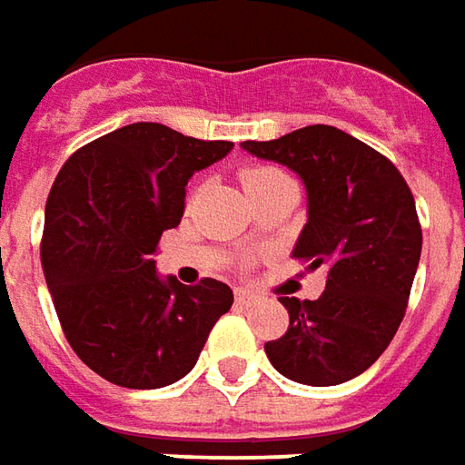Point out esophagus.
Wrapping results in <instances>:
<instances>
[{
  "label": "esophagus",
  "mask_w": 465,
  "mask_h": 465,
  "mask_svg": "<svg viewBox=\"0 0 465 465\" xmlns=\"http://www.w3.org/2000/svg\"><path fill=\"white\" fill-rule=\"evenodd\" d=\"M236 302L242 305V308H252V305H257L259 295L257 292H252V290H236Z\"/></svg>",
  "instance_id": "obj_1"
}]
</instances>
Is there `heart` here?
<instances>
[{
	"instance_id": "obj_1",
	"label": "heart",
	"mask_w": 465,
	"mask_h": 465,
	"mask_svg": "<svg viewBox=\"0 0 465 465\" xmlns=\"http://www.w3.org/2000/svg\"><path fill=\"white\" fill-rule=\"evenodd\" d=\"M274 175H280V170H272V167H252V170L242 173V185H244V191H249V188H254V185L274 178Z\"/></svg>"
}]
</instances>
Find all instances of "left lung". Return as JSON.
<instances>
[{
  "mask_svg": "<svg viewBox=\"0 0 465 465\" xmlns=\"http://www.w3.org/2000/svg\"><path fill=\"white\" fill-rule=\"evenodd\" d=\"M242 147L302 180L308 221L292 257L325 267L321 298H280L290 328L264 343L267 359L298 384H343L377 361L405 318L422 252L415 198L384 154L336 126Z\"/></svg>",
  "mask_w": 465,
  "mask_h": 465,
  "instance_id": "8db88e82",
  "label": "left lung"
}]
</instances>
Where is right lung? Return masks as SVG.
<instances>
[{
	"label": "right lung",
	"mask_w": 465,
	"mask_h": 465,
	"mask_svg": "<svg viewBox=\"0 0 465 465\" xmlns=\"http://www.w3.org/2000/svg\"><path fill=\"white\" fill-rule=\"evenodd\" d=\"M232 150L233 142L137 122L81 147L53 183L40 249L47 290L71 349L106 381H178L232 308L226 282L188 287L153 259L163 232L183 219L188 180Z\"/></svg>",
	"instance_id": "add662e5"
}]
</instances>
